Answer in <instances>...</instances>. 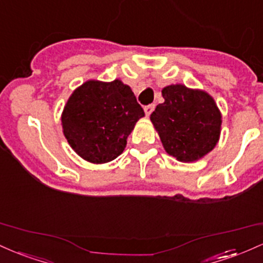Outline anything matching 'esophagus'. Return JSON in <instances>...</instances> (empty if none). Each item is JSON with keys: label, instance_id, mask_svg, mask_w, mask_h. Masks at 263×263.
Segmentation results:
<instances>
[{"label": "esophagus", "instance_id": "34e87169", "mask_svg": "<svg viewBox=\"0 0 263 263\" xmlns=\"http://www.w3.org/2000/svg\"><path fill=\"white\" fill-rule=\"evenodd\" d=\"M154 108H155L154 104H149V105H146L145 108H144V111H145L146 117H149L150 114L153 113V110H154Z\"/></svg>", "mask_w": 263, "mask_h": 263}]
</instances>
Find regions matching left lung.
I'll return each instance as SVG.
<instances>
[{"instance_id":"obj_1","label":"left lung","mask_w":263,"mask_h":263,"mask_svg":"<svg viewBox=\"0 0 263 263\" xmlns=\"http://www.w3.org/2000/svg\"><path fill=\"white\" fill-rule=\"evenodd\" d=\"M164 103L150 116L165 152L182 163L210 153L221 133V113L210 94L171 84L161 90Z\"/></svg>"}]
</instances>
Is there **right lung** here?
Segmentation results:
<instances>
[{"label":"right lung","instance_id":"obj_1","mask_svg":"<svg viewBox=\"0 0 263 263\" xmlns=\"http://www.w3.org/2000/svg\"><path fill=\"white\" fill-rule=\"evenodd\" d=\"M144 117L130 87L122 81H87L68 99L62 113L63 134L84 160L104 164L125 149L134 125Z\"/></svg>","mask_w":263,"mask_h":263}]
</instances>
